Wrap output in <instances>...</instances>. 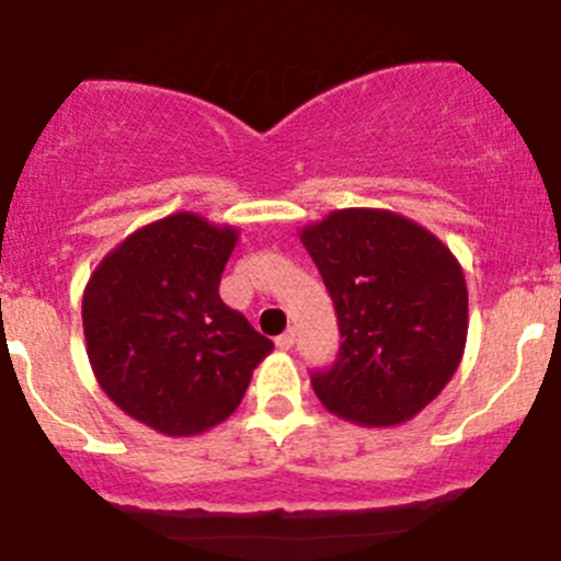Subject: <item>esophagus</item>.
<instances>
[{"instance_id": "34e87169", "label": "esophagus", "mask_w": 561, "mask_h": 561, "mask_svg": "<svg viewBox=\"0 0 561 561\" xmlns=\"http://www.w3.org/2000/svg\"><path fill=\"white\" fill-rule=\"evenodd\" d=\"M293 345H296V334H293V331H285V334L276 336V347H279V351H290Z\"/></svg>"}]
</instances>
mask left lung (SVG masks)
Listing matches in <instances>:
<instances>
[{
  "label": "left lung",
  "mask_w": 561,
  "mask_h": 561,
  "mask_svg": "<svg viewBox=\"0 0 561 561\" xmlns=\"http://www.w3.org/2000/svg\"><path fill=\"white\" fill-rule=\"evenodd\" d=\"M336 309L342 345L312 375L325 411L394 427L442 394L469 334L458 257L416 221L380 208L331 210L301 230Z\"/></svg>",
  "instance_id": "left-lung-1"
}]
</instances>
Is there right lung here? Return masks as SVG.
I'll use <instances>...</instances> for the list:
<instances>
[{
	"mask_svg": "<svg viewBox=\"0 0 561 561\" xmlns=\"http://www.w3.org/2000/svg\"><path fill=\"white\" fill-rule=\"evenodd\" d=\"M236 243V227L183 210L130 232L84 287L81 323L98 383L164 436L221 425L274 351L219 298Z\"/></svg>",
	"mask_w": 561,
	"mask_h": 561,
	"instance_id": "obj_1",
	"label": "right lung"
}]
</instances>
